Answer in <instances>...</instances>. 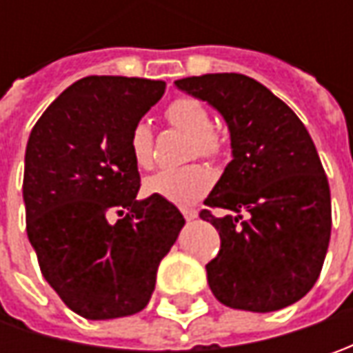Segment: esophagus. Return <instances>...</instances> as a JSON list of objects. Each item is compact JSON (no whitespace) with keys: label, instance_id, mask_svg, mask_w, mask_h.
<instances>
[{"label":"esophagus","instance_id":"1","mask_svg":"<svg viewBox=\"0 0 353 353\" xmlns=\"http://www.w3.org/2000/svg\"><path fill=\"white\" fill-rule=\"evenodd\" d=\"M183 216L186 220H194L198 216V210H194V208H183Z\"/></svg>","mask_w":353,"mask_h":353}]
</instances>
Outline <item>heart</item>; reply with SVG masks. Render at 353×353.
Masks as SVG:
<instances>
[{
    "instance_id": "1",
    "label": "heart",
    "mask_w": 353,
    "mask_h": 353,
    "mask_svg": "<svg viewBox=\"0 0 353 353\" xmlns=\"http://www.w3.org/2000/svg\"><path fill=\"white\" fill-rule=\"evenodd\" d=\"M165 116L174 128L192 135V153L216 157L222 151L220 135L212 129L210 112L196 98L181 96L172 100ZM128 149L131 161L139 169L153 167V133L145 121L133 123L129 131ZM214 176L202 165H186L179 169H163L145 181V192L163 198L176 206H190L210 190Z\"/></svg>"
}]
</instances>
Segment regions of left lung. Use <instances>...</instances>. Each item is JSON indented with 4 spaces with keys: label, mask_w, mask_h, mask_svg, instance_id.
I'll list each match as a JSON object with an SVG mask.
<instances>
[{
    "label": "left lung",
    "mask_w": 353,
    "mask_h": 353,
    "mask_svg": "<svg viewBox=\"0 0 353 353\" xmlns=\"http://www.w3.org/2000/svg\"><path fill=\"white\" fill-rule=\"evenodd\" d=\"M174 84L214 105L232 137L234 159L200 210L220 234V251L206 265L214 296L251 312L296 303L319 279L332 230L330 186L305 123L245 74ZM216 208L228 214L216 219Z\"/></svg>",
    "instance_id": "1"
}]
</instances>
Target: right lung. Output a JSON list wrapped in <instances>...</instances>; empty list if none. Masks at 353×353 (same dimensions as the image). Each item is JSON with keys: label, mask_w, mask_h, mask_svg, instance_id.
I'll return each mask as SVG.
<instances>
[{"label": "right lung", "mask_w": 353, "mask_h": 353, "mask_svg": "<svg viewBox=\"0 0 353 353\" xmlns=\"http://www.w3.org/2000/svg\"><path fill=\"white\" fill-rule=\"evenodd\" d=\"M165 82L86 76L39 117L27 141L23 200L39 267L62 303L88 320L131 316L184 225L174 204L137 200L141 176L129 131ZM117 213V223L109 216Z\"/></svg>", "instance_id": "obj_1"}]
</instances>
